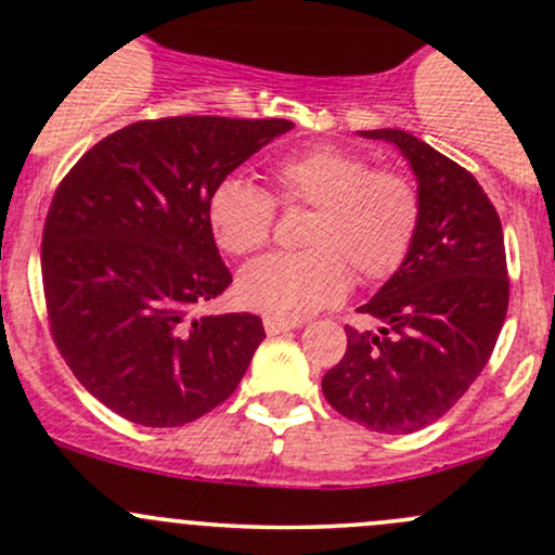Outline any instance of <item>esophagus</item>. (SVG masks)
I'll return each instance as SVG.
<instances>
[{"mask_svg":"<svg viewBox=\"0 0 555 555\" xmlns=\"http://www.w3.org/2000/svg\"><path fill=\"white\" fill-rule=\"evenodd\" d=\"M263 326H266V334H268V337H276V334L292 332V328H295V326H300V324H295V321H279V319H266V321H263Z\"/></svg>","mask_w":555,"mask_h":555,"instance_id":"1","label":"esophagus"}]
</instances>
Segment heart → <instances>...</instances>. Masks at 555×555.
<instances>
[{
    "label": "heart",
    "mask_w": 555,
    "mask_h": 555,
    "mask_svg": "<svg viewBox=\"0 0 555 555\" xmlns=\"http://www.w3.org/2000/svg\"><path fill=\"white\" fill-rule=\"evenodd\" d=\"M282 205H310L306 253H273L242 268L240 306L266 319L302 321L347 295L352 271L379 282L398 271L416 240L422 199L411 179L395 170H371L358 152L313 144L271 168ZM208 223L218 247L249 255L271 240L273 199L242 176L212 189Z\"/></svg>",
    "instance_id": "1"
}]
</instances>
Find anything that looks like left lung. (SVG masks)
<instances>
[{
    "label": "left lung",
    "mask_w": 555,
    "mask_h": 555,
    "mask_svg": "<svg viewBox=\"0 0 555 555\" xmlns=\"http://www.w3.org/2000/svg\"><path fill=\"white\" fill-rule=\"evenodd\" d=\"M400 150L416 176L422 221L398 271L361 306L379 332L345 326L347 350L321 389L350 422L411 435L464 398L508 310L503 229L479 181L400 129L358 131Z\"/></svg>",
    "instance_id": "1"
}]
</instances>
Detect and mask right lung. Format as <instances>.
I'll list each match as a JSON object with an SVG mask.
<instances>
[{
    "mask_svg": "<svg viewBox=\"0 0 555 555\" xmlns=\"http://www.w3.org/2000/svg\"><path fill=\"white\" fill-rule=\"evenodd\" d=\"M289 120H139L94 144L47 212L41 279L54 345L109 411L184 426L234 392L266 339L253 313L192 315L231 284L208 199Z\"/></svg>",
    "mask_w": 555,
    "mask_h": 555,
    "instance_id": "1",
    "label": "right lung"
}]
</instances>
